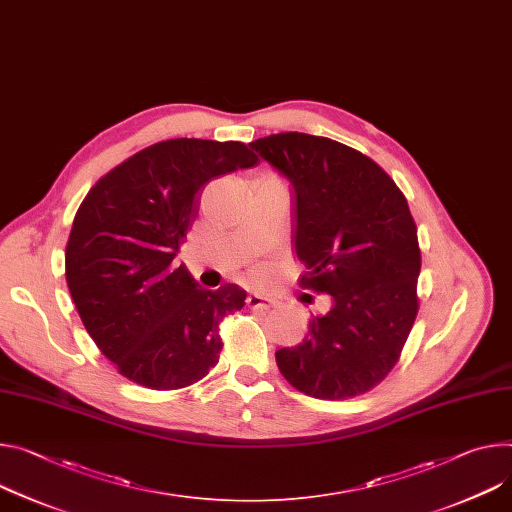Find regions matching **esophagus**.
<instances>
[{"label":"esophagus","instance_id":"esophagus-1","mask_svg":"<svg viewBox=\"0 0 512 512\" xmlns=\"http://www.w3.org/2000/svg\"><path fill=\"white\" fill-rule=\"evenodd\" d=\"M247 304H249L251 308H257V310H267V308H271V300L265 298V296H261V294H249V296H247Z\"/></svg>","mask_w":512,"mask_h":512}]
</instances>
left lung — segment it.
Listing matches in <instances>:
<instances>
[{
  "label": "left lung",
  "mask_w": 512,
  "mask_h": 512,
  "mask_svg": "<svg viewBox=\"0 0 512 512\" xmlns=\"http://www.w3.org/2000/svg\"><path fill=\"white\" fill-rule=\"evenodd\" d=\"M249 147L292 185L302 288L333 298L302 343L275 351L277 367L312 398L363 394L388 376L418 312L408 202L378 163L331 138L280 132Z\"/></svg>",
  "instance_id": "left-lung-1"
}]
</instances>
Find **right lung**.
I'll list each match as a JSON object with an SVG mask.
<instances>
[{
    "mask_svg": "<svg viewBox=\"0 0 512 512\" xmlns=\"http://www.w3.org/2000/svg\"><path fill=\"white\" fill-rule=\"evenodd\" d=\"M255 163L237 141L173 138L114 167L81 202L67 286L89 337L134 384L177 390L218 363V324L245 306L247 292L237 284L204 290L173 259L204 185Z\"/></svg>",
    "mask_w": 512,
    "mask_h": 512,
    "instance_id": "obj_1",
    "label": "right lung"
}]
</instances>
